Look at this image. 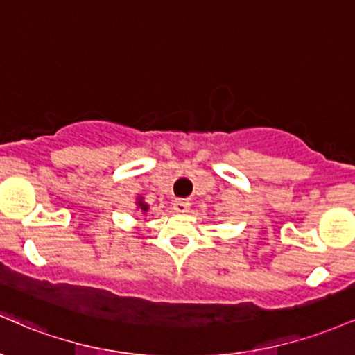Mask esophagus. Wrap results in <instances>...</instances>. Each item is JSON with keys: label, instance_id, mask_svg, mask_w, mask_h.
<instances>
[{"label": "esophagus", "instance_id": "1", "mask_svg": "<svg viewBox=\"0 0 355 355\" xmlns=\"http://www.w3.org/2000/svg\"><path fill=\"white\" fill-rule=\"evenodd\" d=\"M173 208L176 213H188L191 208L189 199H176V201L173 202Z\"/></svg>", "mask_w": 355, "mask_h": 355}]
</instances>
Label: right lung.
Instances as JSON below:
<instances>
[{
  "label": "right lung",
  "instance_id": "obj_1",
  "mask_svg": "<svg viewBox=\"0 0 355 355\" xmlns=\"http://www.w3.org/2000/svg\"><path fill=\"white\" fill-rule=\"evenodd\" d=\"M135 206H137L135 211H141L142 214H146L147 211H149V205L144 201V196H137V199H135Z\"/></svg>",
  "mask_w": 355,
  "mask_h": 355
}]
</instances>
